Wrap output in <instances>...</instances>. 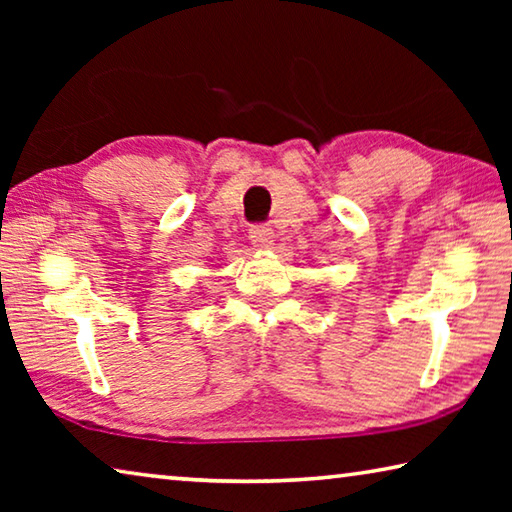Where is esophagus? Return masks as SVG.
<instances>
[{"label":"esophagus","instance_id":"esophagus-1","mask_svg":"<svg viewBox=\"0 0 512 512\" xmlns=\"http://www.w3.org/2000/svg\"><path fill=\"white\" fill-rule=\"evenodd\" d=\"M248 237H250V241H253L255 248H271L273 239H275L273 230L268 228V225H253V228H250V235Z\"/></svg>","mask_w":512,"mask_h":512}]
</instances>
